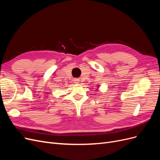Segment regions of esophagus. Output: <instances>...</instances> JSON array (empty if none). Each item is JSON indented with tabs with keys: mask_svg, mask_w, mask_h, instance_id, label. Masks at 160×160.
<instances>
[{
	"mask_svg": "<svg viewBox=\"0 0 160 160\" xmlns=\"http://www.w3.org/2000/svg\"><path fill=\"white\" fill-rule=\"evenodd\" d=\"M74 83H79V79H77V78L75 79H74Z\"/></svg>",
	"mask_w": 160,
	"mask_h": 160,
	"instance_id": "1",
	"label": "esophagus"
}]
</instances>
